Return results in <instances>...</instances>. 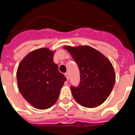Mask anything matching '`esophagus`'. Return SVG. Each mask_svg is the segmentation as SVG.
<instances>
[{
  "instance_id": "obj_1",
  "label": "esophagus",
  "mask_w": 135,
  "mask_h": 135,
  "mask_svg": "<svg viewBox=\"0 0 135 135\" xmlns=\"http://www.w3.org/2000/svg\"><path fill=\"white\" fill-rule=\"evenodd\" d=\"M65 77L66 78V79H67V80H69V74H68V73H66L65 74Z\"/></svg>"
}]
</instances>
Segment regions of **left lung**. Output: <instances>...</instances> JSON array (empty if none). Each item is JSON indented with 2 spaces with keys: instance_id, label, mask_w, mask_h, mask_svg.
Masks as SVG:
<instances>
[{
  "instance_id": "8db88e82",
  "label": "left lung",
  "mask_w": 135,
  "mask_h": 135,
  "mask_svg": "<svg viewBox=\"0 0 135 135\" xmlns=\"http://www.w3.org/2000/svg\"><path fill=\"white\" fill-rule=\"evenodd\" d=\"M80 70V83L70 86L76 102L83 107L94 108L109 97L115 83V74L110 60L89 46H66Z\"/></svg>"
}]
</instances>
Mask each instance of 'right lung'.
<instances>
[{
  "instance_id": "obj_1",
  "label": "right lung",
  "mask_w": 135,
  "mask_h": 135,
  "mask_svg": "<svg viewBox=\"0 0 135 135\" xmlns=\"http://www.w3.org/2000/svg\"><path fill=\"white\" fill-rule=\"evenodd\" d=\"M54 53L47 48L33 50L22 59L17 69L20 93L38 109H47L56 103L66 80L54 62Z\"/></svg>"
}]
</instances>
